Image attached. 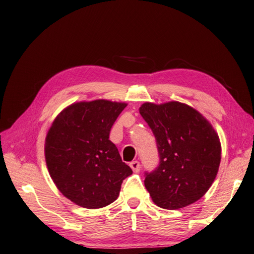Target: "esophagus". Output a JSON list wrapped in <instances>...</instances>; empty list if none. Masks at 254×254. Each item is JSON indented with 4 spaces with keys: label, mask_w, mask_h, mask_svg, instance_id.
<instances>
[{
    "label": "esophagus",
    "mask_w": 254,
    "mask_h": 254,
    "mask_svg": "<svg viewBox=\"0 0 254 254\" xmlns=\"http://www.w3.org/2000/svg\"><path fill=\"white\" fill-rule=\"evenodd\" d=\"M130 167H131V170L133 171V172H136V173H138L139 171H140V163L138 162V161H132V162H130Z\"/></svg>",
    "instance_id": "34e87169"
}]
</instances>
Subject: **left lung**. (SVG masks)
Wrapping results in <instances>:
<instances>
[{
	"label": "left lung",
	"instance_id": "8db88e82",
	"mask_svg": "<svg viewBox=\"0 0 254 254\" xmlns=\"http://www.w3.org/2000/svg\"><path fill=\"white\" fill-rule=\"evenodd\" d=\"M153 132L160 163L145 172L144 186L154 203L178 210L198 201L215 179L221 142L212 125L198 111L180 102L139 109Z\"/></svg>",
	"mask_w": 254,
	"mask_h": 254
}]
</instances>
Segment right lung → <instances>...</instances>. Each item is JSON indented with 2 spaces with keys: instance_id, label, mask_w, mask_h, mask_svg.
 Listing matches in <instances>:
<instances>
[{
  "instance_id": "obj_1",
  "label": "right lung",
  "mask_w": 254,
  "mask_h": 254,
  "mask_svg": "<svg viewBox=\"0 0 254 254\" xmlns=\"http://www.w3.org/2000/svg\"><path fill=\"white\" fill-rule=\"evenodd\" d=\"M126 103L95 100L71 104L55 118L46 138L49 173L67 199L86 208L111 204L132 174L110 131Z\"/></svg>"
}]
</instances>
